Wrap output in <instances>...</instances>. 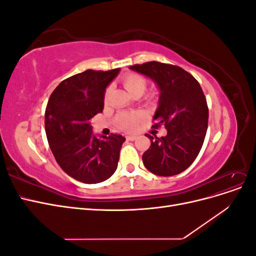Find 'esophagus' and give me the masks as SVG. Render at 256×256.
I'll list each match as a JSON object with an SVG mask.
<instances>
[{
  "label": "esophagus",
  "mask_w": 256,
  "mask_h": 256,
  "mask_svg": "<svg viewBox=\"0 0 256 256\" xmlns=\"http://www.w3.org/2000/svg\"><path fill=\"white\" fill-rule=\"evenodd\" d=\"M128 141H136V136H127Z\"/></svg>",
  "instance_id": "obj_1"
}]
</instances>
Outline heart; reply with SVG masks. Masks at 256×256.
<instances>
[{
  "mask_svg": "<svg viewBox=\"0 0 256 256\" xmlns=\"http://www.w3.org/2000/svg\"><path fill=\"white\" fill-rule=\"evenodd\" d=\"M122 84L125 88L128 90L129 94L131 96H141L143 92L146 90L147 85H148V82H147V79L144 76L138 74H128L127 76H124L122 79ZM110 95V88H108L106 90L104 94V99L108 100ZM141 120V114L138 112H122L120 113L115 118L116 126L118 128L130 131L134 130L136 125Z\"/></svg>",
  "mask_w": 256,
  "mask_h": 256,
  "instance_id": "b5f03b06",
  "label": "heart"
}]
</instances>
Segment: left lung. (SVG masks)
<instances>
[{
    "instance_id": "1",
    "label": "left lung",
    "mask_w": 256,
    "mask_h": 256,
    "mask_svg": "<svg viewBox=\"0 0 256 256\" xmlns=\"http://www.w3.org/2000/svg\"><path fill=\"white\" fill-rule=\"evenodd\" d=\"M130 69L150 76L160 88L156 124L168 130L166 136H146L150 146L142 156L145 168L158 176H173L184 172L196 160L202 148L207 126L208 106L198 80L180 66L147 62Z\"/></svg>"
}]
</instances>
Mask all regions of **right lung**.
Segmentation results:
<instances>
[{
  "label": "right lung",
  "instance_id": "obj_1",
  "mask_svg": "<svg viewBox=\"0 0 256 256\" xmlns=\"http://www.w3.org/2000/svg\"><path fill=\"white\" fill-rule=\"evenodd\" d=\"M120 72L88 69L62 81L52 92L44 113V128L54 158L76 180L97 184L118 168L120 152L126 138L120 134L92 132L90 120L104 110V92Z\"/></svg>",
  "mask_w": 256,
  "mask_h": 256
}]
</instances>
